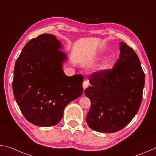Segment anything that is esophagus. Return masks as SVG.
<instances>
[{
  "label": "esophagus",
  "mask_w": 156,
  "mask_h": 156,
  "mask_svg": "<svg viewBox=\"0 0 156 156\" xmlns=\"http://www.w3.org/2000/svg\"><path fill=\"white\" fill-rule=\"evenodd\" d=\"M88 86H89V83H88V81H83V90H85L86 88H88Z\"/></svg>",
  "instance_id": "34e87169"
}]
</instances>
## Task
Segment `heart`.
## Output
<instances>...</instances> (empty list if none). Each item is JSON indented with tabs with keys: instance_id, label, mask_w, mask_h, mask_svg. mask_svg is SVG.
Listing matches in <instances>:
<instances>
[{
	"instance_id": "obj_1",
	"label": "heart",
	"mask_w": 156,
	"mask_h": 156,
	"mask_svg": "<svg viewBox=\"0 0 156 156\" xmlns=\"http://www.w3.org/2000/svg\"><path fill=\"white\" fill-rule=\"evenodd\" d=\"M109 65H110V61H109V60H105V61L101 64V66L100 69L101 70H107L109 67Z\"/></svg>"
}]
</instances>
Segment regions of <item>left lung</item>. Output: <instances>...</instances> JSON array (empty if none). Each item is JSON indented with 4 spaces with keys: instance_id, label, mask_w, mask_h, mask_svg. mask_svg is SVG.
Instances as JSON below:
<instances>
[{
    "instance_id": "1",
    "label": "left lung",
    "mask_w": 156,
    "mask_h": 156,
    "mask_svg": "<svg viewBox=\"0 0 156 156\" xmlns=\"http://www.w3.org/2000/svg\"><path fill=\"white\" fill-rule=\"evenodd\" d=\"M119 45L121 53L114 68L92 74L91 86L84 90L91 101L87 123L101 133L116 132L129 124L143 99L145 76L140 59L127 44Z\"/></svg>"
}]
</instances>
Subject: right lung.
I'll use <instances>...</instances> for the list:
<instances>
[{"label":"right lung","instance_id":"obj_1","mask_svg":"<svg viewBox=\"0 0 156 156\" xmlns=\"http://www.w3.org/2000/svg\"><path fill=\"white\" fill-rule=\"evenodd\" d=\"M63 46L51 34H42L24 46L16 60L13 92L24 116L40 127L61 121L66 105L83 93V76H68L63 64L68 59Z\"/></svg>","mask_w":156,"mask_h":156}]
</instances>
